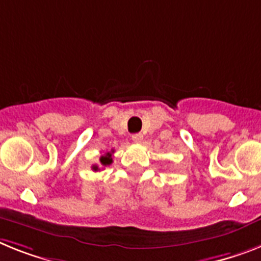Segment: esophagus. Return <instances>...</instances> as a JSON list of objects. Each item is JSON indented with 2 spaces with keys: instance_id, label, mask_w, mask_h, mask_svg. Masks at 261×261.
Segmentation results:
<instances>
[{
  "instance_id": "34e87169",
  "label": "esophagus",
  "mask_w": 261,
  "mask_h": 261,
  "mask_svg": "<svg viewBox=\"0 0 261 261\" xmlns=\"http://www.w3.org/2000/svg\"><path fill=\"white\" fill-rule=\"evenodd\" d=\"M131 138H133V141H134L135 143H141V142L143 141V135H142L141 133H138V134H134Z\"/></svg>"
}]
</instances>
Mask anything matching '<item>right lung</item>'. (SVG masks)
<instances>
[{
  "label": "right lung",
  "mask_w": 261,
  "mask_h": 261,
  "mask_svg": "<svg viewBox=\"0 0 261 261\" xmlns=\"http://www.w3.org/2000/svg\"><path fill=\"white\" fill-rule=\"evenodd\" d=\"M113 152V151H111ZM111 152H106V154L103 155V156H100V164L102 166H109V164L113 163V156H111ZM93 170L94 171H97V170H99L98 168V166H93Z\"/></svg>",
  "instance_id": "add662e5"
}]
</instances>
